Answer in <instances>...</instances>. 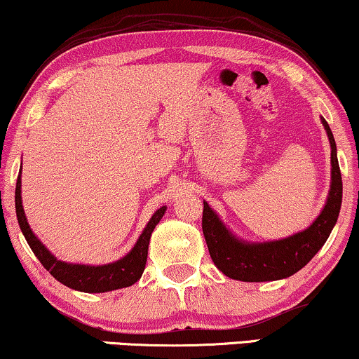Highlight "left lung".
<instances>
[{
    "instance_id": "1",
    "label": "left lung",
    "mask_w": 359,
    "mask_h": 359,
    "mask_svg": "<svg viewBox=\"0 0 359 359\" xmlns=\"http://www.w3.org/2000/svg\"><path fill=\"white\" fill-rule=\"evenodd\" d=\"M331 147V182L323 210L302 232L290 237L250 242L238 238L217 212L203 201L202 230L208 253L222 273L240 281H275L288 278L302 270L318 253L337 224L343 198L341 172L338 165L337 142L328 122L321 117Z\"/></svg>"
}]
</instances>
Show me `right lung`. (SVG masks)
I'll return each instance as SVG.
<instances>
[{
  "mask_svg": "<svg viewBox=\"0 0 359 359\" xmlns=\"http://www.w3.org/2000/svg\"><path fill=\"white\" fill-rule=\"evenodd\" d=\"M15 203H16V217L18 224L22 235H25L26 242L31 247V250L41 265L56 278L59 283L66 285L67 288L78 290L84 293H104L112 292V290L126 288L134 285L144 273L147 262V250L149 242H151V235L156 229V225L161 222L162 217L167 210V207H161L158 210L154 212L151 220L147 222L146 229L142 230L137 242L127 255L119 260L106 263V265H81V263H67L57 260L51 252L44 247V243L36 237L33 230L26 220L25 208H22L21 201V172L16 180V192H15Z\"/></svg>",
  "mask_w": 359,
  "mask_h": 359,
  "instance_id": "1",
  "label": "right lung"
}]
</instances>
